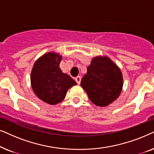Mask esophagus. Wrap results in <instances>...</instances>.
I'll use <instances>...</instances> for the list:
<instances>
[{"instance_id":"34e87169","label":"esophagus","mask_w":154,"mask_h":154,"mask_svg":"<svg viewBox=\"0 0 154 154\" xmlns=\"http://www.w3.org/2000/svg\"><path fill=\"white\" fill-rule=\"evenodd\" d=\"M75 81H76V82L78 84V85H79V84H80V82H81V77H79V76H77V77H75Z\"/></svg>"}]
</instances>
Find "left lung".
I'll list each match as a JSON object with an SVG mask.
<instances>
[{
	"label": "left lung",
	"mask_w": 154,
	"mask_h": 154,
	"mask_svg": "<svg viewBox=\"0 0 154 154\" xmlns=\"http://www.w3.org/2000/svg\"><path fill=\"white\" fill-rule=\"evenodd\" d=\"M123 79L119 67L108 57L98 56L91 60L81 87L96 106L105 107L120 96Z\"/></svg>",
	"instance_id": "1"
}]
</instances>
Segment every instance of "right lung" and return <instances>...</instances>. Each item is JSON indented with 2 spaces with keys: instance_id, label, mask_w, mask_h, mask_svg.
Returning <instances> with one entry per match:
<instances>
[{
  "instance_id": "add662e5",
  "label": "right lung",
  "mask_w": 154,
  "mask_h": 154,
  "mask_svg": "<svg viewBox=\"0 0 154 154\" xmlns=\"http://www.w3.org/2000/svg\"><path fill=\"white\" fill-rule=\"evenodd\" d=\"M62 56L48 52L34 63L31 73V85L38 98L51 105H56L64 99L67 90L76 82L60 68Z\"/></svg>"
}]
</instances>
